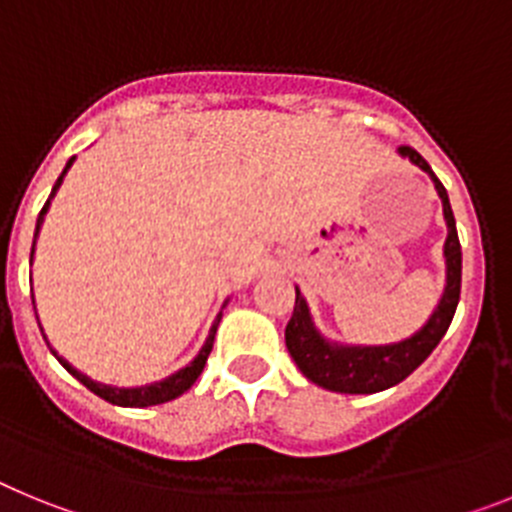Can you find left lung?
<instances>
[{
  "label": "left lung",
  "instance_id": "left-lung-1",
  "mask_svg": "<svg viewBox=\"0 0 512 512\" xmlns=\"http://www.w3.org/2000/svg\"><path fill=\"white\" fill-rule=\"evenodd\" d=\"M402 156H408L415 166L431 176L436 184V192L443 202V217L449 225V238H446V292L441 297V305L433 312L431 320L425 323L423 330H418L408 341L395 343V346H374V348H343L330 346L328 341L320 338V333L312 328L310 312H307L305 300H302L300 289L295 297V310L289 318L287 330H284V341H287L289 356L300 366L310 382L318 387H325L330 392H343V395H372L382 392L387 387H395L402 379L423 364L431 356L433 348L441 343L446 336L451 320H454L456 305L461 295V243L456 235V220L449 205V194L446 187L438 182V176L428 166L423 156L415 148L402 146Z\"/></svg>",
  "mask_w": 512,
  "mask_h": 512
}]
</instances>
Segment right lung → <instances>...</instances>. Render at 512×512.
Here are the masks:
<instances>
[{"label":"right lung","mask_w":512,"mask_h":512,"mask_svg":"<svg viewBox=\"0 0 512 512\" xmlns=\"http://www.w3.org/2000/svg\"><path fill=\"white\" fill-rule=\"evenodd\" d=\"M71 164H74V158H71L69 164H66L63 174L58 176V182L53 184L51 197H48V202H45L43 210H40L38 225H35V238H38L40 223H43V215H45V212H48V205H51L53 194H56V189L61 187L63 176H66V171H69ZM33 251H35V243H33ZM33 251H30V259H33ZM217 323H220V315H217L215 325H212L210 338H207L205 346H202L200 356H197V359H194L192 364L184 366L182 372L171 374V377L164 379V382H156V384H151V387H135V390H117V387H107V384L92 382V379H89V377H84V374H81V372H76V369L69 364V361H63L61 356H58L56 351H53V348H51V351H53V354H56V359L61 361V364L66 366V369H69V372L74 374V377L79 379V382L84 384V387H87V390H92L94 395H99V397H102V400L112 402V405H120V408H148V405H161V402H169V400H174V397L184 395V392H187L189 387H192V384L197 382V377H200L202 369H205V364H207V356H210V351H212V341H215Z\"/></svg>","instance_id":"1"}]
</instances>
